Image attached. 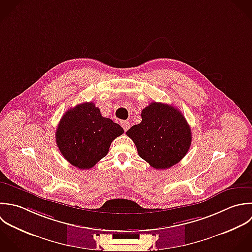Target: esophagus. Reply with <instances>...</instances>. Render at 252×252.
<instances>
[{
	"label": "esophagus",
	"instance_id": "obj_1",
	"mask_svg": "<svg viewBox=\"0 0 252 252\" xmlns=\"http://www.w3.org/2000/svg\"><path fill=\"white\" fill-rule=\"evenodd\" d=\"M121 126H123V128L125 129V131H126L129 127H130V124L128 123V122H126V121H124V122H122L121 123Z\"/></svg>",
	"mask_w": 252,
	"mask_h": 252
}]
</instances>
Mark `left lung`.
Listing matches in <instances>:
<instances>
[{
	"label": "left lung",
	"mask_w": 252,
	"mask_h": 252,
	"mask_svg": "<svg viewBox=\"0 0 252 252\" xmlns=\"http://www.w3.org/2000/svg\"><path fill=\"white\" fill-rule=\"evenodd\" d=\"M141 119L126 131L139 157L157 170L178 164L188 153L192 137L183 114L174 106L152 102L142 110Z\"/></svg>",
	"instance_id": "left-lung-1"
}]
</instances>
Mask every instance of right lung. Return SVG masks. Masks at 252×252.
Listing matches in <instances>:
<instances>
[{
  "mask_svg": "<svg viewBox=\"0 0 252 252\" xmlns=\"http://www.w3.org/2000/svg\"><path fill=\"white\" fill-rule=\"evenodd\" d=\"M123 133L120 125L102 117L94 103L86 102L64 113L56 130V142L67 162L86 170L104 158L112 141Z\"/></svg>",
  "mask_w": 252,
  "mask_h": 252,
  "instance_id": "add662e5",
  "label": "right lung"
}]
</instances>
